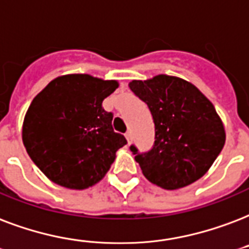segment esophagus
Returning <instances> with one entry per match:
<instances>
[{
    "label": "esophagus",
    "mask_w": 249,
    "mask_h": 249,
    "mask_svg": "<svg viewBox=\"0 0 249 249\" xmlns=\"http://www.w3.org/2000/svg\"><path fill=\"white\" fill-rule=\"evenodd\" d=\"M125 138H126L128 143H130V142H132V133H130V132L125 133Z\"/></svg>",
    "instance_id": "esophagus-1"
}]
</instances>
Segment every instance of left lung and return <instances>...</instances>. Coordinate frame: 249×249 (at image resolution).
<instances>
[{
	"label": "left lung",
	"instance_id": "8db88e82",
	"mask_svg": "<svg viewBox=\"0 0 249 249\" xmlns=\"http://www.w3.org/2000/svg\"><path fill=\"white\" fill-rule=\"evenodd\" d=\"M129 87L147 104L155 125L151 150L140 153L130 146L143 176L164 189H179L202 178L226 141L212 102L191 82L166 74L132 81Z\"/></svg>",
	"mask_w": 249,
	"mask_h": 249
}]
</instances>
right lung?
<instances>
[{"mask_svg":"<svg viewBox=\"0 0 249 249\" xmlns=\"http://www.w3.org/2000/svg\"><path fill=\"white\" fill-rule=\"evenodd\" d=\"M119 87L89 74L57 77L36 95L24 116L22 140L49 180L69 189L99 183L126 140L113 132L103 100Z\"/></svg>","mask_w":249,"mask_h":249,"instance_id":"1","label":"right lung"}]
</instances>
